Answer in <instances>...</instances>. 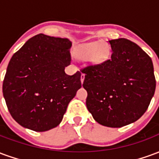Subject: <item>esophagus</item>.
<instances>
[{"mask_svg":"<svg viewBox=\"0 0 159 159\" xmlns=\"http://www.w3.org/2000/svg\"><path fill=\"white\" fill-rule=\"evenodd\" d=\"M84 78H85V74H84V73H82V75H81V83H83Z\"/></svg>","mask_w":159,"mask_h":159,"instance_id":"esophagus-1","label":"esophagus"}]
</instances>
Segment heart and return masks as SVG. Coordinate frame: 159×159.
<instances>
[{"label":"heart","mask_w":159,"mask_h":159,"mask_svg":"<svg viewBox=\"0 0 159 159\" xmlns=\"http://www.w3.org/2000/svg\"><path fill=\"white\" fill-rule=\"evenodd\" d=\"M75 54L78 58L88 59L89 62L98 64L104 61L109 55V48L100 42L83 44L76 48Z\"/></svg>","instance_id":"1"}]
</instances>
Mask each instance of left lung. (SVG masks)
<instances>
[{
  "label": "left lung",
  "instance_id": "8db88e82",
  "mask_svg": "<svg viewBox=\"0 0 159 159\" xmlns=\"http://www.w3.org/2000/svg\"><path fill=\"white\" fill-rule=\"evenodd\" d=\"M111 56L82 70L86 106L101 125L121 128L139 119L149 107L156 89L152 59L125 38L109 41Z\"/></svg>",
  "mask_w": 159,
  "mask_h": 159
}]
</instances>
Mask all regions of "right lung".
<instances>
[{
	"instance_id": "obj_1",
	"label": "right lung",
	"mask_w": 159,
	"mask_h": 159,
	"mask_svg": "<svg viewBox=\"0 0 159 159\" xmlns=\"http://www.w3.org/2000/svg\"><path fill=\"white\" fill-rule=\"evenodd\" d=\"M71 42L38 34L12 55L2 92L12 118L36 132L61 123L70 101L82 87L81 72H65L71 61Z\"/></svg>"
}]
</instances>
